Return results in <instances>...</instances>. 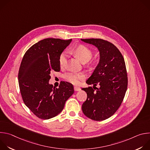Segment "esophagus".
Wrapping results in <instances>:
<instances>
[{
	"label": "esophagus",
	"instance_id": "esophagus-1",
	"mask_svg": "<svg viewBox=\"0 0 150 150\" xmlns=\"http://www.w3.org/2000/svg\"><path fill=\"white\" fill-rule=\"evenodd\" d=\"M74 90L75 91H80L81 90V88L78 87H74Z\"/></svg>",
	"mask_w": 150,
	"mask_h": 150
}]
</instances>
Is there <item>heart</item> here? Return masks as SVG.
<instances>
[{
    "label": "heart",
    "mask_w": 150,
    "mask_h": 150,
    "mask_svg": "<svg viewBox=\"0 0 150 150\" xmlns=\"http://www.w3.org/2000/svg\"><path fill=\"white\" fill-rule=\"evenodd\" d=\"M74 53L79 58L82 63L88 62L93 56V51L88 47L84 45H79L74 49ZM67 53L63 52L59 56V62L60 67H64L66 65ZM65 78L68 82L74 84L78 85L81 81L85 78V75L82 73H76L75 72H69L64 75Z\"/></svg>",
    "instance_id": "b5f03b06"
}]
</instances>
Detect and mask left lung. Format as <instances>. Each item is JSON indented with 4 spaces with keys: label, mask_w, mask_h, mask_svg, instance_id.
<instances>
[{
    "label": "left lung",
    "mask_w": 150,
    "mask_h": 150,
    "mask_svg": "<svg viewBox=\"0 0 150 150\" xmlns=\"http://www.w3.org/2000/svg\"><path fill=\"white\" fill-rule=\"evenodd\" d=\"M96 46L100 53V60L86 83H98L95 91L91 87L82 88L87 98L82 105L83 114L88 118L101 121L109 118L119 109L124 98L127 77L125 62L119 49L111 42L100 38L81 39Z\"/></svg>",
    "instance_id": "8db88e82"
}]
</instances>
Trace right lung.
Returning a JSON list of instances; mask_svg holds the SVG:
<instances>
[{"mask_svg": "<svg viewBox=\"0 0 150 150\" xmlns=\"http://www.w3.org/2000/svg\"><path fill=\"white\" fill-rule=\"evenodd\" d=\"M71 41L52 38L40 40L26 52L21 63L18 82L23 100L41 119L59 115L74 93L69 82L62 81L58 88L49 82L50 73L60 71L59 56Z\"/></svg>", "mask_w": 150, "mask_h": 150, "instance_id": "add662e5", "label": "right lung"}]
</instances>
